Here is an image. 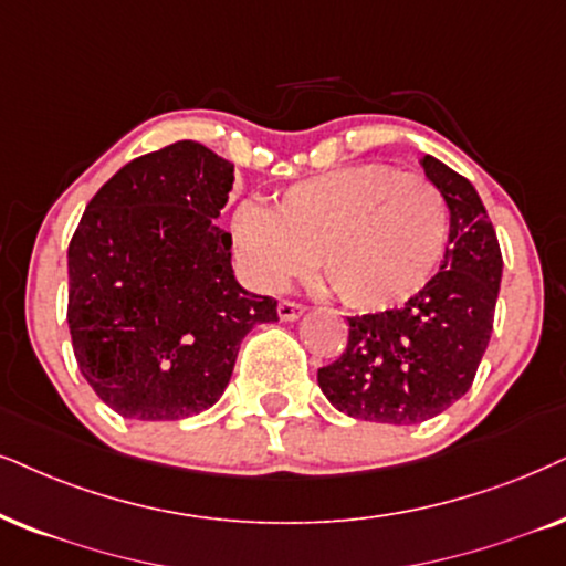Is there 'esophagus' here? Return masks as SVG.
I'll list each match as a JSON object with an SVG mask.
<instances>
[{"mask_svg": "<svg viewBox=\"0 0 566 566\" xmlns=\"http://www.w3.org/2000/svg\"><path fill=\"white\" fill-rule=\"evenodd\" d=\"M276 313L282 321H297L305 313V307L300 303H292V300H282V303L276 305Z\"/></svg>", "mask_w": 566, "mask_h": 566, "instance_id": "34e87169", "label": "esophagus"}]
</instances>
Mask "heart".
I'll use <instances>...</instances> for the list:
<instances>
[{
	"label": "heart",
	"instance_id": "b5f03b06",
	"mask_svg": "<svg viewBox=\"0 0 566 566\" xmlns=\"http://www.w3.org/2000/svg\"><path fill=\"white\" fill-rule=\"evenodd\" d=\"M232 238L255 287H287L318 261L342 305L386 313L423 295L439 274L449 211L423 175L355 164L290 185L274 211L242 203Z\"/></svg>",
	"mask_w": 566,
	"mask_h": 566
}]
</instances>
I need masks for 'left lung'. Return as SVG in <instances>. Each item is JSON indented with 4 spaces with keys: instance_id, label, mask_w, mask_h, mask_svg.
<instances>
[{
    "instance_id": "8db88e82",
    "label": "left lung",
    "mask_w": 566,
    "mask_h": 566,
    "mask_svg": "<svg viewBox=\"0 0 566 566\" xmlns=\"http://www.w3.org/2000/svg\"><path fill=\"white\" fill-rule=\"evenodd\" d=\"M420 164L449 209L441 271L402 307L347 318V349L318 368L328 402L370 423L415 426L452 407L473 386L493 332L504 269L496 230L473 182L433 156Z\"/></svg>"
}]
</instances>
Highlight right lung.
Instances as JSON below:
<instances>
[{"label":"right lung","instance_id":"1","mask_svg":"<svg viewBox=\"0 0 566 566\" xmlns=\"http://www.w3.org/2000/svg\"><path fill=\"white\" fill-rule=\"evenodd\" d=\"M234 164L177 140L125 164L67 250V324L77 368L130 420H182L217 405L240 342L276 321V300L242 290L232 234L217 224Z\"/></svg>","mask_w":566,"mask_h":566}]
</instances>
